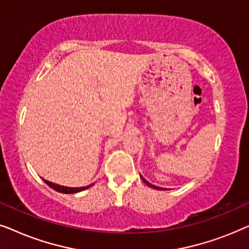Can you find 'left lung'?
Returning <instances> with one entry per match:
<instances>
[{"instance_id":"8db88e82","label":"left lung","mask_w":249,"mask_h":249,"mask_svg":"<svg viewBox=\"0 0 249 249\" xmlns=\"http://www.w3.org/2000/svg\"><path fill=\"white\" fill-rule=\"evenodd\" d=\"M141 177H142V176H141ZM142 181H144L148 187H152V188H154V189H161V188H160V187H156V186H154V185H151V183H149V182L147 181V180H145L144 178H142Z\"/></svg>"}]
</instances>
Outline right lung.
I'll return each mask as SVG.
<instances>
[{"mask_svg":"<svg viewBox=\"0 0 249 249\" xmlns=\"http://www.w3.org/2000/svg\"><path fill=\"white\" fill-rule=\"evenodd\" d=\"M44 182L46 183L47 186H50L51 188H53L54 190H56V192L59 193H63V194H74V193H79V192H83V190L89 188L94 185V183H91L89 186H86V187H79V188H71V187H64V186H60V185H56V183H53V182H50L47 181V180H44Z\"/></svg>","mask_w":249,"mask_h":249,"instance_id":"obj_1","label":"right lung"}]
</instances>
